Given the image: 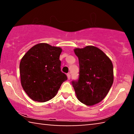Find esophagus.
I'll list each match as a JSON object with an SVG mask.
<instances>
[{"mask_svg":"<svg viewBox=\"0 0 134 134\" xmlns=\"http://www.w3.org/2000/svg\"><path fill=\"white\" fill-rule=\"evenodd\" d=\"M67 78H68V79H69V80L70 79V73H67Z\"/></svg>","mask_w":134,"mask_h":134,"instance_id":"1","label":"esophagus"}]
</instances>
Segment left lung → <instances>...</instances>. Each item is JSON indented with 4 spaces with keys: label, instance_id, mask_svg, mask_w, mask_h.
<instances>
[{
    "label": "left lung",
    "instance_id": "1",
    "mask_svg": "<svg viewBox=\"0 0 134 134\" xmlns=\"http://www.w3.org/2000/svg\"><path fill=\"white\" fill-rule=\"evenodd\" d=\"M78 57L79 79L72 81L77 99L91 106L105 98L113 83V65L100 49L93 46L74 50Z\"/></svg>",
    "mask_w": 134,
    "mask_h": 134
}]
</instances>
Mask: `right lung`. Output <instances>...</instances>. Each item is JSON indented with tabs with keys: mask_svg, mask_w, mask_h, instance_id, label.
I'll list each match as a JSON object with an SVG mask.
<instances>
[{
	"mask_svg": "<svg viewBox=\"0 0 134 134\" xmlns=\"http://www.w3.org/2000/svg\"><path fill=\"white\" fill-rule=\"evenodd\" d=\"M61 48L39 43L31 48L20 63L21 84L33 100L44 102L54 97L67 79L61 71Z\"/></svg>",
	"mask_w": 134,
	"mask_h": 134,
	"instance_id": "right-lung-1",
	"label": "right lung"
}]
</instances>
